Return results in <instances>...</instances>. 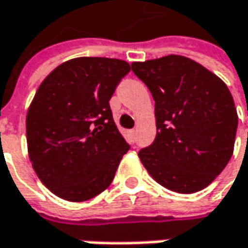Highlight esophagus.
<instances>
[{
    "label": "esophagus",
    "instance_id": "34e87169",
    "mask_svg": "<svg viewBox=\"0 0 248 248\" xmlns=\"http://www.w3.org/2000/svg\"><path fill=\"white\" fill-rule=\"evenodd\" d=\"M130 138H132V140L136 139V129H132V130H130Z\"/></svg>",
    "mask_w": 248,
    "mask_h": 248
}]
</instances>
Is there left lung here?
Wrapping results in <instances>:
<instances>
[{
	"instance_id": "1",
	"label": "left lung",
	"mask_w": 248,
	"mask_h": 248,
	"mask_svg": "<svg viewBox=\"0 0 248 248\" xmlns=\"http://www.w3.org/2000/svg\"><path fill=\"white\" fill-rule=\"evenodd\" d=\"M133 74L155 99L157 133L139 157L163 187L196 193L227 166L236 139L237 110L226 83L180 55L133 62Z\"/></svg>"
}]
</instances>
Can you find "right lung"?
Wrapping results in <instances>:
<instances>
[{
	"instance_id": "obj_1",
	"label": "right lung",
	"mask_w": 248,
	"mask_h": 248,
	"mask_svg": "<svg viewBox=\"0 0 248 248\" xmlns=\"http://www.w3.org/2000/svg\"><path fill=\"white\" fill-rule=\"evenodd\" d=\"M130 65L115 58H75L38 88L27 115V142L41 182L69 202L89 200L113 180L129 143L109 101Z\"/></svg>"
}]
</instances>
